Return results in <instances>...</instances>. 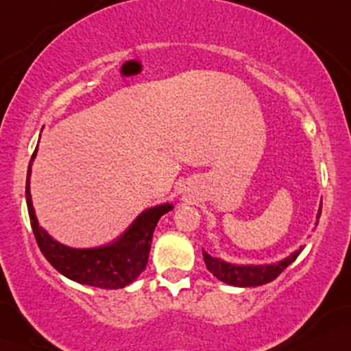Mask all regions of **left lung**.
<instances>
[{"label":"left lung","mask_w":351,"mask_h":351,"mask_svg":"<svg viewBox=\"0 0 351 351\" xmlns=\"http://www.w3.org/2000/svg\"><path fill=\"white\" fill-rule=\"evenodd\" d=\"M321 208H319L317 219L321 217ZM301 251H303V247H300L298 251H295L293 254L285 257V259L280 261V263L269 264V265L230 264L219 259V257H212L210 254H207L206 251H202V256L208 272L214 274L219 280L234 287H259L275 280V278H277L278 275H280L283 270H285L288 265L293 263L296 257L300 256Z\"/></svg>","instance_id":"8db88e82"}]
</instances>
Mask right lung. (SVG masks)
<instances>
[{
	"label": "right lung",
	"mask_w": 351,
	"mask_h": 351,
	"mask_svg": "<svg viewBox=\"0 0 351 351\" xmlns=\"http://www.w3.org/2000/svg\"><path fill=\"white\" fill-rule=\"evenodd\" d=\"M35 154L37 150L34 152L30 163L34 162ZM30 171L32 170L29 165L25 199H27L30 225H32L40 251L47 257L48 263L64 277L82 283V285L114 290V288H123L134 282L147 265L152 234L157 227V221L163 214L171 210V204H162V206L144 210L132 221L131 227L110 245L76 250V247L64 246L55 241L38 225L32 206V197H30Z\"/></svg>",
	"instance_id": "add662e5"
}]
</instances>
